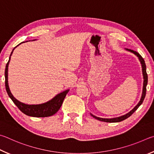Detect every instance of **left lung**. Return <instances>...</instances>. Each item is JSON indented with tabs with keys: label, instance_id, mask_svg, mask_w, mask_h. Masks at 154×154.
I'll use <instances>...</instances> for the list:
<instances>
[{
	"label": "left lung",
	"instance_id": "1",
	"mask_svg": "<svg viewBox=\"0 0 154 154\" xmlns=\"http://www.w3.org/2000/svg\"><path fill=\"white\" fill-rule=\"evenodd\" d=\"M126 51H129V52L131 53H133V54H134L137 57L139 58V60L140 61V63L141 64V67H142V73H143V91H142V95H141V99H140V101L138 103H137V106L134 107V108L131 110L130 112H128L127 114H126L123 116H121L119 117H116V118H99V117H97L93 115L92 114H91V115L92 116L95 118V119L98 120H100V121H103V122H121V121H122L126 119V118H128V117H130L133 114V113L136 111V110L138 109V107L141 106L142 104L143 101L144 99H145V94H146V87H147V80H148V78H147V72H146V66H145V61L143 58L142 57L139 55V54L136 52V51H134L133 50H131V49H128V48H125Z\"/></svg>",
	"mask_w": 154,
	"mask_h": 154
}]
</instances>
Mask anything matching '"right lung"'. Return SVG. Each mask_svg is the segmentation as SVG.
Returning a JSON list of instances; mask_svg holds the SVG:
<instances>
[{
	"mask_svg": "<svg viewBox=\"0 0 154 154\" xmlns=\"http://www.w3.org/2000/svg\"><path fill=\"white\" fill-rule=\"evenodd\" d=\"M22 42H21V44ZM20 45H18L19 46ZM16 47L13 48L11 53L9 61L6 65V67H5V88H6V91L7 92L8 95L9 97L11 99V100L13 101L16 106H17L21 112H22L23 114H25L27 116L32 117H37V118H41V117H48L53 116L58 112V110L60 109L62 103H63V100L65 97H66L67 93L69 92V89H67L66 91H63L60 93H59L55 97L51 99L47 102L41 104H36V105H28L23 103H21L17 99H16L13 95H12L11 92L9 89V83H8V67H9V64L11 60V56L12 53L14 51L15 48L17 47Z\"/></svg>",
	"mask_w": 154,
	"mask_h": 154,
	"instance_id": "right-lung-1",
	"label": "right lung"
}]
</instances>
